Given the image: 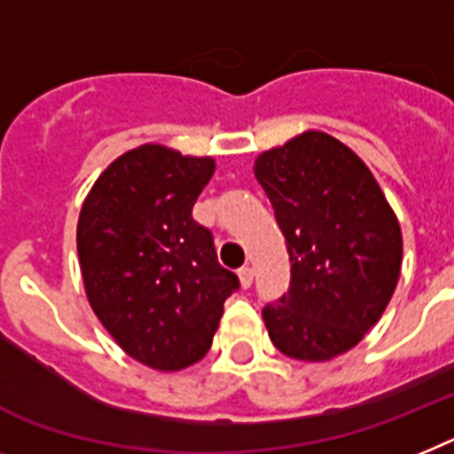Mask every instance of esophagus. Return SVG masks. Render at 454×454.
Instances as JSON below:
<instances>
[{
	"mask_svg": "<svg viewBox=\"0 0 454 454\" xmlns=\"http://www.w3.org/2000/svg\"><path fill=\"white\" fill-rule=\"evenodd\" d=\"M253 278H254L253 267L239 269V280H241V287H250V286H253Z\"/></svg>",
	"mask_w": 454,
	"mask_h": 454,
	"instance_id": "1",
	"label": "esophagus"
}]
</instances>
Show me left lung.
Segmentation results:
<instances>
[{
  "mask_svg": "<svg viewBox=\"0 0 454 454\" xmlns=\"http://www.w3.org/2000/svg\"><path fill=\"white\" fill-rule=\"evenodd\" d=\"M290 253V290L262 310L273 346L327 362L364 339L395 294L402 227L362 160L339 138L303 132L254 160Z\"/></svg>",
  "mask_w": 454,
  "mask_h": 454,
  "instance_id": "1",
  "label": "left lung"
}]
</instances>
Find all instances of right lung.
<instances>
[{
    "label": "right lung",
    "instance_id": "obj_1",
    "mask_svg": "<svg viewBox=\"0 0 454 454\" xmlns=\"http://www.w3.org/2000/svg\"><path fill=\"white\" fill-rule=\"evenodd\" d=\"M213 157L144 144L97 178L78 215L88 301L129 357L157 371L200 362L224 299L239 290L220 267L213 234L192 218Z\"/></svg>",
    "mask_w": 454,
    "mask_h": 454
}]
</instances>
